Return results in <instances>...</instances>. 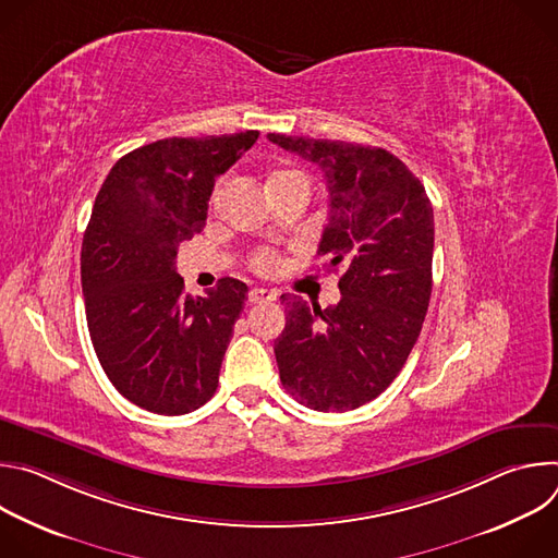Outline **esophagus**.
I'll return each mask as SVG.
<instances>
[{
    "mask_svg": "<svg viewBox=\"0 0 558 558\" xmlns=\"http://www.w3.org/2000/svg\"><path fill=\"white\" fill-rule=\"evenodd\" d=\"M274 300H276V291H269V289H252L250 291L252 304H263V302H274Z\"/></svg>",
    "mask_w": 558,
    "mask_h": 558,
    "instance_id": "esophagus-1",
    "label": "esophagus"
}]
</instances>
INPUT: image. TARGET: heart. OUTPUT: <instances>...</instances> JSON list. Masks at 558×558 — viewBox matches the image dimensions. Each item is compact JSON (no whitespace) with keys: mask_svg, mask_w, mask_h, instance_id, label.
Masks as SVG:
<instances>
[{"mask_svg":"<svg viewBox=\"0 0 558 558\" xmlns=\"http://www.w3.org/2000/svg\"><path fill=\"white\" fill-rule=\"evenodd\" d=\"M280 174H300V172H278L274 177H280ZM254 267L258 271H271L276 267V256L269 254V252H260V254L254 256Z\"/></svg>","mask_w":558,"mask_h":558,"instance_id":"obj_1","label":"heart"}]
</instances>
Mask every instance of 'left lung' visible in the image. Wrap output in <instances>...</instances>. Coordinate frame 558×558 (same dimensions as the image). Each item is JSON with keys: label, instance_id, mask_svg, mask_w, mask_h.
Segmentation results:
<instances>
[{"label": "left lung", "instance_id": "left-lung-1", "mask_svg": "<svg viewBox=\"0 0 558 558\" xmlns=\"http://www.w3.org/2000/svg\"><path fill=\"white\" fill-rule=\"evenodd\" d=\"M267 138L325 172L331 205L317 256L344 269L333 306L280 298V381L313 411H353L390 386L420 338L433 291V205L422 181L381 147Z\"/></svg>", "mask_w": 558, "mask_h": 558}]
</instances>
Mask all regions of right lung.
Segmentation results:
<instances>
[{
    "mask_svg": "<svg viewBox=\"0 0 558 558\" xmlns=\"http://www.w3.org/2000/svg\"><path fill=\"white\" fill-rule=\"evenodd\" d=\"M258 134L154 141L121 156L97 194L82 245L88 331L112 386L149 413L185 415L216 392L247 284L220 278L192 298L177 252Z\"/></svg>",
    "mask_w": 558,
    "mask_h": 558,
    "instance_id": "add662e5",
    "label": "right lung"
}]
</instances>
